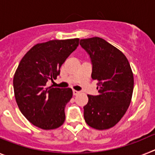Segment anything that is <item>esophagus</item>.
<instances>
[{"mask_svg": "<svg viewBox=\"0 0 155 155\" xmlns=\"http://www.w3.org/2000/svg\"><path fill=\"white\" fill-rule=\"evenodd\" d=\"M80 93L79 91H76V90H73V94L74 95H77V94H78Z\"/></svg>", "mask_w": 155, "mask_h": 155, "instance_id": "34e87169", "label": "esophagus"}]
</instances>
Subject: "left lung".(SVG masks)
Masks as SVG:
<instances>
[{"label":"left lung","instance_id":"8db88e82","mask_svg":"<svg viewBox=\"0 0 155 155\" xmlns=\"http://www.w3.org/2000/svg\"><path fill=\"white\" fill-rule=\"evenodd\" d=\"M80 45L91 59V78L98 81V95H87L84 120L96 130L109 129L130 104L134 84L130 65L124 53L102 38L81 39Z\"/></svg>","mask_w":155,"mask_h":155}]
</instances>
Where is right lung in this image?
Wrapping results in <instances>:
<instances>
[{
  "mask_svg": "<svg viewBox=\"0 0 155 155\" xmlns=\"http://www.w3.org/2000/svg\"><path fill=\"white\" fill-rule=\"evenodd\" d=\"M79 44V39L50 40L34 46L23 57L14 75L16 102L23 116L42 130L58 128L65 120L72 89L49 86Z\"/></svg>",
  "mask_w": 155,
  "mask_h": 155,
  "instance_id": "obj_1",
  "label": "right lung"
}]
</instances>
